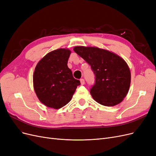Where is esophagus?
I'll list each match as a JSON object with an SVG mask.
<instances>
[{"label": "esophagus", "mask_w": 156, "mask_h": 156, "mask_svg": "<svg viewBox=\"0 0 156 156\" xmlns=\"http://www.w3.org/2000/svg\"><path fill=\"white\" fill-rule=\"evenodd\" d=\"M80 82H81V85H84V80L83 79H80Z\"/></svg>", "instance_id": "obj_1"}]
</instances>
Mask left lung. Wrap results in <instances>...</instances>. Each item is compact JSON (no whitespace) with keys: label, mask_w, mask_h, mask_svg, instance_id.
<instances>
[{"label":"left lung","mask_w":156,"mask_h":156,"mask_svg":"<svg viewBox=\"0 0 156 156\" xmlns=\"http://www.w3.org/2000/svg\"><path fill=\"white\" fill-rule=\"evenodd\" d=\"M74 51L90 65L96 81L90 88L93 99L100 104L112 107L126 96L131 83L128 65L120 56L96 47L76 46Z\"/></svg>","instance_id":"8db88e82"}]
</instances>
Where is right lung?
<instances>
[{
	"label": "right lung",
	"mask_w": 156,
	"mask_h": 156,
	"mask_svg": "<svg viewBox=\"0 0 156 156\" xmlns=\"http://www.w3.org/2000/svg\"><path fill=\"white\" fill-rule=\"evenodd\" d=\"M71 51L58 49L51 51L37 64L33 75V85L39 100L55 109L72 100L80 81L74 79L68 67Z\"/></svg>",
	"instance_id": "1"
}]
</instances>
